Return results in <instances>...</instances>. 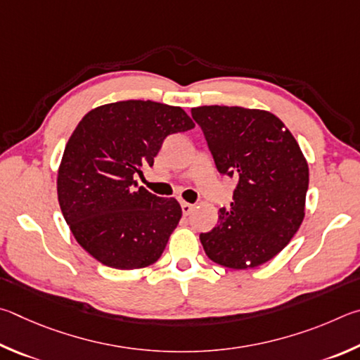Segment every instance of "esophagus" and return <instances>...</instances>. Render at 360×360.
Wrapping results in <instances>:
<instances>
[{"instance_id": "esophagus-1", "label": "esophagus", "mask_w": 360, "mask_h": 360, "mask_svg": "<svg viewBox=\"0 0 360 360\" xmlns=\"http://www.w3.org/2000/svg\"><path fill=\"white\" fill-rule=\"evenodd\" d=\"M180 205H181V212H184V215H190V213L193 212V209H194V205L193 204H188V202H180Z\"/></svg>"}]
</instances>
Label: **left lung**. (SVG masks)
Segmentation results:
<instances>
[{"label":"left lung","instance_id":"left-lung-1","mask_svg":"<svg viewBox=\"0 0 360 360\" xmlns=\"http://www.w3.org/2000/svg\"><path fill=\"white\" fill-rule=\"evenodd\" d=\"M191 115L218 172L236 176L231 209L199 236L205 255L229 269L257 267L286 247L305 217L308 164L297 141L274 113L202 105Z\"/></svg>","mask_w":360,"mask_h":360}]
</instances>
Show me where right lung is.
<instances>
[{
    "mask_svg": "<svg viewBox=\"0 0 360 360\" xmlns=\"http://www.w3.org/2000/svg\"><path fill=\"white\" fill-rule=\"evenodd\" d=\"M194 128L180 107L120 101L80 120L66 143L56 190L69 229L94 259L132 270L160 259L181 218L175 199L139 186L164 139Z\"/></svg>",
    "mask_w": 360,
    "mask_h": 360,
    "instance_id": "1",
    "label": "right lung"
}]
</instances>
